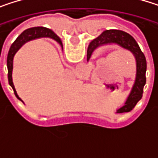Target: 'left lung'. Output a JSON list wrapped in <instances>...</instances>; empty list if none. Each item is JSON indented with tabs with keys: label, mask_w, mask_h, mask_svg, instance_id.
<instances>
[{
	"label": "left lung",
	"mask_w": 158,
	"mask_h": 158,
	"mask_svg": "<svg viewBox=\"0 0 158 158\" xmlns=\"http://www.w3.org/2000/svg\"><path fill=\"white\" fill-rule=\"evenodd\" d=\"M108 44H117L123 48L129 50L135 56L136 60V79L135 85L124 105L117 110V113L128 112L133 110L136 103L142 99L143 89L146 80L145 56L141 51L137 42L131 35L121 30H106L100 36L90 42L87 52V60L90 58L92 52L96 48Z\"/></svg>",
	"instance_id": "obj_1"
}]
</instances>
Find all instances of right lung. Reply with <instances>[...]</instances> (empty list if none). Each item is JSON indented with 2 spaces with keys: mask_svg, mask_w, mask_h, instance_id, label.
I'll list each match as a JSON object with an SVG mask.
<instances>
[{
  "mask_svg": "<svg viewBox=\"0 0 158 158\" xmlns=\"http://www.w3.org/2000/svg\"><path fill=\"white\" fill-rule=\"evenodd\" d=\"M38 37H51L52 39L56 40L63 48L62 41L60 40V38L52 30H50L48 28H46V27H42V26L29 28V29L23 31L17 37V39L14 42V44L11 46L10 50H9V53H8V56H7V68H8V80H9V84L13 88L15 96L20 101H22V100L17 95L15 88L14 83H13V78H12V74H13V59H14L15 54L17 52V50L21 48L24 43H26L27 41H30L32 39L38 38Z\"/></svg>",
  "mask_w": 158,
  "mask_h": 158,
  "instance_id": "add662e5",
  "label": "right lung"
}]
</instances>
